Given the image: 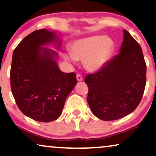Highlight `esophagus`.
Wrapping results in <instances>:
<instances>
[{
	"instance_id": "esophagus-1",
	"label": "esophagus",
	"mask_w": 156,
	"mask_h": 156,
	"mask_svg": "<svg viewBox=\"0 0 156 156\" xmlns=\"http://www.w3.org/2000/svg\"><path fill=\"white\" fill-rule=\"evenodd\" d=\"M76 80H77L78 82H81V81H82V80H83L82 76L80 74H76Z\"/></svg>"
}]
</instances>
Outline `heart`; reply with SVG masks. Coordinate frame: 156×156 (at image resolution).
I'll use <instances>...</instances> for the list:
<instances>
[{
	"label": "heart",
	"instance_id": "obj_1",
	"mask_svg": "<svg viewBox=\"0 0 156 156\" xmlns=\"http://www.w3.org/2000/svg\"><path fill=\"white\" fill-rule=\"evenodd\" d=\"M114 40L103 35H93L82 37L72 42L70 52H65L69 61L84 60V65L90 72L101 69L109 60L114 52Z\"/></svg>",
	"mask_w": 156,
	"mask_h": 156
}]
</instances>
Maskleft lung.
Returning a JSON list of instances; mask_svg holds the SVG:
<instances>
[{
    "mask_svg": "<svg viewBox=\"0 0 156 156\" xmlns=\"http://www.w3.org/2000/svg\"><path fill=\"white\" fill-rule=\"evenodd\" d=\"M84 82L91 112L101 120H117L137 108L146 87V65L141 48L129 32L123 30L119 54L88 74Z\"/></svg>",
    "mask_w": 156,
    "mask_h": 156,
    "instance_id": "8db88e82",
    "label": "left lung"
}]
</instances>
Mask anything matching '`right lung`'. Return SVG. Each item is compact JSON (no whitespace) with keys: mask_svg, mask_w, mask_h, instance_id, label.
<instances>
[{"mask_svg":"<svg viewBox=\"0 0 156 156\" xmlns=\"http://www.w3.org/2000/svg\"><path fill=\"white\" fill-rule=\"evenodd\" d=\"M57 40L54 32L37 30L26 36L12 53L10 87L15 101L25 116L40 122L59 118L77 83L74 72L59 69L57 53L41 47L55 41L59 47Z\"/></svg>","mask_w":156,"mask_h":156,"instance_id":"add662e5","label":"right lung"}]
</instances>
